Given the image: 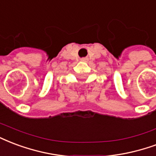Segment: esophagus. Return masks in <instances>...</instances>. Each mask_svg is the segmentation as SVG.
Segmentation results:
<instances>
[{
    "label": "esophagus",
    "instance_id": "esophagus-1",
    "mask_svg": "<svg viewBox=\"0 0 156 156\" xmlns=\"http://www.w3.org/2000/svg\"><path fill=\"white\" fill-rule=\"evenodd\" d=\"M87 58H81V61H83V62H85V61H87Z\"/></svg>",
    "mask_w": 156,
    "mask_h": 156
}]
</instances>
